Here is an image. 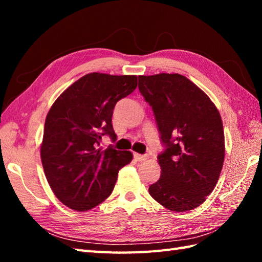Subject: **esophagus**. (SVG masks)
I'll return each instance as SVG.
<instances>
[{"instance_id": "34e87169", "label": "esophagus", "mask_w": 262, "mask_h": 262, "mask_svg": "<svg viewBox=\"0 0 262 262\" xmlns=\"http://www.w3.org/2000/svg\"><path fill=\"white\" fill-rule=\"evenodd\" d=\"M134 158L136 161H145L147 159V155H142L138 153H134Z\"/></svg>"}]
</instances>
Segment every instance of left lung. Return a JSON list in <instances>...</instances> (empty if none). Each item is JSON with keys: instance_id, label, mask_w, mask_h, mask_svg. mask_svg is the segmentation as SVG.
<instances>
[{"instance_id": "obj_1", "label": "left lung", "mask_w": 262, "mask_h": 262, "mask_svg": "<svg viewBox=\"0 0 262 262\" xmlns=\"http://www.w3.org/2000/svg\"><path fill=\"white\" fill-rule=\"evenodd\" d=\"M165 149L159 154L160 179L148 192L169 210L188 211L214 190L225 157L224 129L216 105L186 76H138Z\"/></svg>"}]
</instances>
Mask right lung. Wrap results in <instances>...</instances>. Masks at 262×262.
Instances as JSON below:
<instances>
[{"label": "right lung", "mask_w": 262, "mask_h": 262, "mask_svg": "<svg viewBox=\"0 0 262 262\" xmlns=\"http://www.w3.org/2000/svg\"><path fill=\"white\" fill-rule=\"evenodd\" d=\"M137 86L136 75L89 73L60 94L48 111L40 157L47 181L71 209L89 210L113 192L129 151L97 148L103 135L116 140V103Z\"/></svg>", "instance_id": "right-lung-1"}]
</instances>
